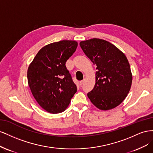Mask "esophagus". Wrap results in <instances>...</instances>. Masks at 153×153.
I'll return each instance as SVG.
<instances>
[{"instance_id":"obj_1","label":"esophagus","mask_w":153,"mask_h":153,"mask_svg":"<svg viewBox=\"0 0 153 153\" xmlns=\"http://www.w3.org/2000/svg\"><path fill=\"white\" fill-rule=\"evenodd\" d=\"M84 81H85V79L82 80V81H79V84H80V85H83V83H84Z\"/></svg>"}]
</instances>
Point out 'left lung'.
I'll list each match as a JSON object with an SVG mask.
<instances>
[{"instance_id":"8db88e82","label":"left lung","mask_w":153,"mask_h":153,"mask_svg":"<svg viewBox=\"0 0 153 153\" xmlns=\"http://www.w3.org/2000/svg\"><path fill=\"white\" fill-rule=\"evenodd\" d=\"M79 45L97 66L95 86L87 94L90 101L101 110L115 108L123 102L131 86L133 77L127 58L114 45L102 39L82 41Z\"/></svg>"}]
</instances>
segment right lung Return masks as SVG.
<instances>
[{"label": "right lung", "instance_id": "obj_1", "mask_svg": "<svg viewBox=\"0 0 153 153\" xmlns=\"http://www.w3.org/2000/svg\"><path fill=\"white\" fill-rule=\"evenodd\" d=\"M77 42L62 40L48 44L38 51L27 70V81L34 99L47 112L66 110L77 87L65 63L75 52Z\"/></svg>", "mask_w": 153, "mask_h": 153}]
</instances>
